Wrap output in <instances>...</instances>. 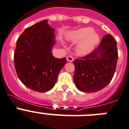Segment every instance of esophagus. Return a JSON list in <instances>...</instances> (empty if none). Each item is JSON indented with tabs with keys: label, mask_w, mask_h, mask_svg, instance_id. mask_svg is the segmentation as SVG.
Segmentation results:
<instances>
[{
	"label": "esophagus",
	"mask_w": 129,
	"mask_h": 129,
	"mask_svg": "<svg viewBox=\"0 0 129 129\" xmlns=\"http://www.w3.org/2000/svg\"><path fill=\"white\" fill-rule=\"evenodd\" d=\"M67 60L68 61H70V62H72V61H74V57H72V55H68L66 57Z\"/></svg>",
	"instance_id": "34e87169"
}]
</instances>
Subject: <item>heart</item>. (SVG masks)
Instances as JSON below:
<instances>
[{"label": "heart", "mask_w": 129, "mask_h": 129, "mask_svg": "<svg viewBox=\"0 0 129 129\" xmlns=\"http://www.w3.org/2000/svg\"><path fill=\"white\" fill-rule=\"evenodd\" d=\"M68 39L74 42H80L77 47L79 54L85 55L90 54L99 42V34L93 32L90 27L82 28L68 35Z\"/></svg>", "instance_id": "1"}]
</instances>
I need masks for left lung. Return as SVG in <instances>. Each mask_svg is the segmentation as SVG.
<instances>
[{
	"label": "left lung",
	"mask_w": 129,
	"mask_h": 129,
	"mask_svg": "<svg viewBox=\"0 0 129 129\" xmlns=\"http://www.w3.org/2000/svg\"><path fill=\"white\" fill-rule=\"evenodd\" d=\"M117 59L115 39L111 34L105 36L93 52L74 60V81L77 88L84 93L104 88L113 77Z\"/></svg>",
	"instance_id": "obj_1"
}]
</instances>
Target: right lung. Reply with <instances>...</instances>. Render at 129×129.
Listing matches in <instances>:
<instances>
[{"instance_id":"add662e5","label":"right lung","mask_w":129,"mask_h":129,"mask_svg":"<svg viewBox=\"0 0 129 129\" xmlns=\"http://www.w3.org/2000/svg\"><path fill=\"white\" fill-rule=\"evenodd\" d=\"M54 29L44 20L27 28L16 42L14 62L18 77L28 88L46 92L53 88L66 57H54Z\"/></svg>"}]
</instances>
